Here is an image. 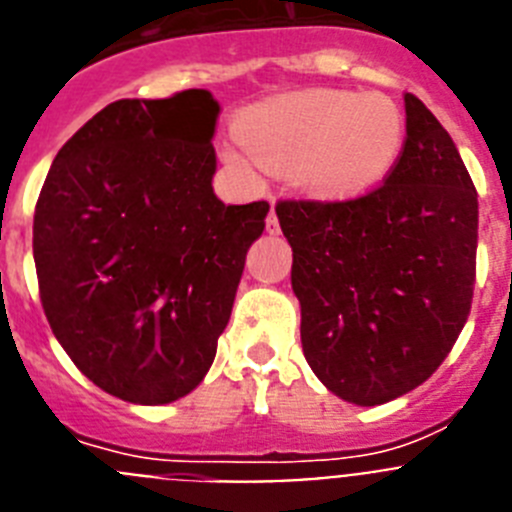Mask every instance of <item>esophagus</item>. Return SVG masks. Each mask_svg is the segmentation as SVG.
Returning <instances> with one entry per match:
<instances>
[{
	"instance_id": "34e87169",
	"label": "esophagus",
	"mask_w": 512,
	"mask_h": 512,
	"mask_svg": "<svg viewBox=\"0 0 512 512\" xmlns=\"http://www.w3.org/2000/svg\"><path fill=\"white\" fill-rule=\"evenodd\" d=\"M266 230H269V233H279V217L277 212H274V205H271L269 217H266Z\"/></svg>"
}]
</instances>
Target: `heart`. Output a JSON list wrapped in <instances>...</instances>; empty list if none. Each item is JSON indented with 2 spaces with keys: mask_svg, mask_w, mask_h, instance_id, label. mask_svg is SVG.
I'll use <instances>...</instances> for the list:
<instances>
[{
  "mask_svg": "<svg viewBox=\"0 0 512 512\" xmlns=\"http://www.w3.org/2000/svg\"><path fill=\"white\" fill-rule=\"evenodd\" d=\"M256 161L297 171L307 189L356 194L382 184L405 146V115L384 94L318 89L261 104L241 125Z\"/></svg>",
  "mask_w": 512,
  "mask_h": 512,
  "instance_id": "obj_1",
  "label": "heart"
}]
</instances>
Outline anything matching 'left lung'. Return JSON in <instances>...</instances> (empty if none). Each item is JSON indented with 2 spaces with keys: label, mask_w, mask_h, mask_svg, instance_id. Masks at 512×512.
<instances>
[{
  "label": "left lung",
  "mask_w": 512,
  "mask_h": 512,
  "mask_svg": "<svg viewBox=\"0 0 512 512\" xmlns=\"http://www.w3.org/2000/svg\"><path fill=\"white\" fill-rule=\"evenodd\" d=\"M405 146L379 187L279 200L302 351L330 392L382 405L436 372L472 310L477 189L451 135L405 94Z\"/></svg>",
  "instance_id": "left-lung-1"
}]
</instances>
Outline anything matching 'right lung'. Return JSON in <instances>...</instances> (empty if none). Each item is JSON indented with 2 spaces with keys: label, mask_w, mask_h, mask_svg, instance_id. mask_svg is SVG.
<instances>
[{
  "label": "right lung",
  "mask_w": 512,
  "mask_h": 512,
  "mask_svg": "<svg viewBox=\"0 0 512 512\" xmlns=\"http://www.w3.org/2000/svg\"><path fill=\"white\" fill-rule=\"evenodd\" d=\"M220 104L205 89L117 99L71 135L40 189L33 256L53 336L138 405L202 382L269 202L212 192Z\"/></svg>",
  "instance_id": "right-lung-1"
}]
</instances>
